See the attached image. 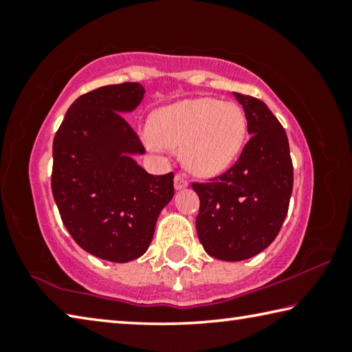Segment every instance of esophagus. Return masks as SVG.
Instances as JSON below:
<instances>
[{
  "instance_id": "34e87169",
  "label": "esophagus",
  "mask_w": 352,
  "mask_h": 352,
  "mask_svg": "<svg viewBox=\"0 0 352 352\" xmlns=\"http://www.w3.org/2000/svg\"><path fill=\"white\" fill-rule=\"evenodd\" d=\"M174 186L177 190H182L188 186V180L182 175H175V180H174Z\"/></svg>"
}]
</instances>
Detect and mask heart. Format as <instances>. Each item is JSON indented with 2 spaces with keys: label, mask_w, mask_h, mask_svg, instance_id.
<instances>
[{
  "label": "heart",
  "mask_w": 352,
  "mask_h": 352,
  "mask_svg": "<svg viewBox=\"0 0 352 352\" xmlns=\"http://www.w3.org/2000/svg\"><path fill=\"white\" fill-rule=\"evenodd\" d=\"M152 146L182 147V162L199 177L222 174L239 157L247 140V118L234 102L212 98L178 100L148 119Z\"/></svg>",
  "instance_id": "obj_1"
}]
</instances>
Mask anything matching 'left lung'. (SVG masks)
I'll list each match as a JSON object with an SVG mask.
<instances>
[{"mask_svg":"<svg viewBox=\"0 0 352 352\" xmlns=\"http://www.w3.org/2000/svg\"><path fill=\"white\" fill-rule=\"evenodd\" d=\"M252 138L233 168L210 183H192L200 199L195 226L205 252L220 261L253 258L275 241L294 188L289 140L262 100L233 93Z\"/></svg>","mask_w":352,"mask_h":352,"instance_id":"left-lung-1","label":"left lung"}]
</instances>
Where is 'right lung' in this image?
Here are the masks:
<instances>
[{
  "label": "right lung",
  "instance_id": "obj_1",
  "mask_svg": "<svg viewBox=\"0 0 352 352\" xmlns=\"http://www.w3.org/2000/svg\"><path fill=\"white\" fill-rule=\"evenodd\" d=\"M138 82L77 98L52 144L51 188L77 245L96 258L129 262L147 252L160 212L174 197V174L151 175L135 162L138 135L122 113L144 98Z\"/></svg>",
  "mask_w": 352,
  "mask_h": 352
}]
</instances>
